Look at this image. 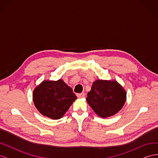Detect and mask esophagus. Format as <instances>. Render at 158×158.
<instances>
[{
  "instance_id": "esophagus-1",
  "label": "esophagus",
  "mask_w": 158,
  "mask_h": 158,
  "mask_svg": "<svg viewBox=\"0 0 158 158\" xmlns=\"http://www.w3.org/2000/svg\"><path fill=\"white\" fill-rule=\"evenodd\" d=\"M76 96H77L78 98H84L85 96V93L82 92V93H80V94H77Z\"/></svg>"
}]
</instances>
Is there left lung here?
Returning a JSON list of instances; mask_svg holds the SVG:
<instances>
[{
  "mask_svg": "<svg viewBox=\"0 0 158 158\" xmlns=\"http://www.w3.org/2000/svg\"><path fill=\"white\" fill-rule=\"evenodd\" d=\"M126 93L116 81L97 80L94 82L86 100L94 112L102 118L116 114L124 104Z\"/></svg>",
  "mask_w": 158,
  "mask_h": 158,
  "instance_id": "1",
  "label": "left lung"
}]
</instances>
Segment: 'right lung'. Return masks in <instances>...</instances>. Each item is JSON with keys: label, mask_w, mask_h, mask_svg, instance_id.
Here are the masks:
<instances>
[{"label": "right lung", "mask_w": 158, "mask_h": 158, "mask_svg": "<svg viewBox=\"0 0 158 158\" xmlns=\"http://www.w3.org/2000/svg\"><path fill=\"white\" fill-rule=\"evenodd\" d=\"M76 98L72 88L62 80L44 81L33 92V102L37 110L53 120L62 118Z\"/></svg>", "instance_id": "add662e5"}]
</instances>
